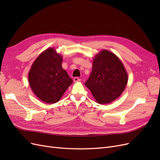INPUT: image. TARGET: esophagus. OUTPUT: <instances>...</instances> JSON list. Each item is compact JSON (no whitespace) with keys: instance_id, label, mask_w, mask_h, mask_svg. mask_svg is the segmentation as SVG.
Instances as JSON below:
<instances>
[{"instance_id":"1","label":"esophagus","mask_w":160,"mask_h":160,"mask_svg":"<svg viewBox=\"0 0 160 160\" xmlns=\"http://www.w3.org/2000/svg\"><path fill=\"white\" fill-rule=\"evenodd\" d=\"M74 82H77V81H81V79H79V77H75L74 79H73Z\"/></svg>"}]
</instances>
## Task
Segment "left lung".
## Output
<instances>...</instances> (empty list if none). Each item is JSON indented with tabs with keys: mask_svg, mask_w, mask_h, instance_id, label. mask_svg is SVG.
<instances>
[{
	"mask_svg": "<svg viewBox=\"0 0 160 160\" xmlns=\"http://www.w3.org/2000/svg\"><path fill=\"white\" fill-rule=\"evenodd\" d=\"M128 81V72L118 57L103 49L94 57L92 71L85 85L97 102L106 104L122 95Z\"/></svg>",
	"mask_w": 160,
	"mask_h": 160,
	"instance_id": "left-lung-1",
	"label": "left lung"
}]
</instances>
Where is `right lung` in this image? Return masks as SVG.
Masks as SVG:
<instances>
[{"label":"right lung","instance_id":"right-lung-1","mask_svg":"<svg viewBox=\"0 0 160 160\" xmlns=\"http://www.w3.org/2000/svg\"><path fill=\"white\" fill-rule=\"evenodd\" d=\"M62 57L53 48L42 52L28 72V83L34 93L47 103L58 102L72 80L62 67Z\"/></svg>","mask_w":160,"mask_h":160}]
</instances>
